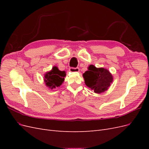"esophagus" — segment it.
<instances>
[{
	"mask_svg": "<svg viewBox=\"0 0 149 149\" xmlns=\"http://www.w3.org/2000/svg\"><path fill=\"white\" fill-rule=\"evenodd\" d=\"M70 71L72 72V73H74V72H78L79 71V68H70Z\"/></svg>",
	"mask_w": 149,
	"mask_h": 149,
	"instance_id": "obj_1",
	"label": "esophagus"
}]
</instances>
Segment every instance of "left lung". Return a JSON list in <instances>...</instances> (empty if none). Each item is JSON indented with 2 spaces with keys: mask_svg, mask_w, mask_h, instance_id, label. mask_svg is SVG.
<instances>
[{
  "mask_svg": "<svg viewBox=\"0 0 149 149\" xmlns=\"http://www.w3.org/2000/svg\"><path fill=\"white\" fill-rule=\"evenodd\" d=\"M83 76L86 85L97 94L106 91L113 81L111 73L107 69L97 68L93 65H89Z\"/></svg>",
  "mask_w": 149,
  "mask_h": 149,
  "instance_id": "1",
  "label": "left lung"
}]
</instances>
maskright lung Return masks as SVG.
<instances>
[{"label":"right lung","mask_w":149,"mask_h":149,"mask_svg":"<svg viewBox=\"0 0 149 149\" xmlns=\"http://www.w3.org/2000/svg\"><path fill=\"white\" fill-rule=\"evenodd\" d=\"M66 73L65 71L58 70L57 66H53L50 71H48L44 76V81L47 87L50 89L59 87L63 83Z\"/></svg>","instance_id":"obj_1"}]
</instances>
